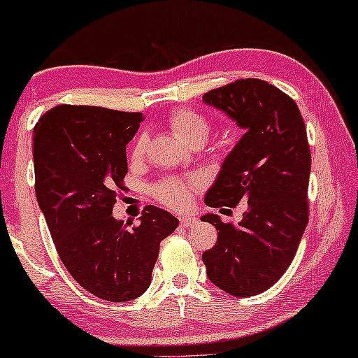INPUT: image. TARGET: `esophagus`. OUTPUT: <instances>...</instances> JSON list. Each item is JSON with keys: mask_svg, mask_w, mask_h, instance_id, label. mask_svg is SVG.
I'll use <instances>...</instances> for the list:
<instances>
[{"mask_svg": "<svg viewBox=\"0 0 358 358\" xmlns=\"http://www.w3.org/2000/svg\"><path fill=\"white\" fill-rule=\"evenodd\" d=\"M194 223H196V218H194V216H180V225H182L183 229L192 227Z\"/></svg>", "mask_w": 358, "mask_h": 358, "instance_id": "esophagus-1", "label": "esophagus"}]
</instances>
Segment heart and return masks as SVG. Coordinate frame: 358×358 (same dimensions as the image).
I'll return each instance as SVG.
<instances>
[{"mask_svg":"<svg viewBox=\"0 0 358 358\" xmlns=\"http://www.w3.org/2000/svg\"><path fill=\"white\" fill-rule=\"evenodd\" d=\"M169 124H171L173 133L180 142L185 145L192 142H204L209 135V122L196 110L190 109H176L169 115ZM147 138L145 136H138L133 145L131 156L140 157L145 152ZM196 182H180V180H166L159 185L154 187V196L159 201L164 202L166 206L175 209H182L189 206L190 197H192V190L196 189Z\"/></svg>","mask_w":358,"mask_h":358,"instance_id":"heart-1","label":"heart"}]
</instances>
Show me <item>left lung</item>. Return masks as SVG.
Instances as JSON below:
<instances>
[{
  "label": "left lung",
  "instance_id": "left-lung-1",
  "mask_svg": "<svg viewBox=\"0 0 358 358\" xmlns=\"http://www.w3.org/2000/svg\"><path fill=\"white\" fill-rule=\"evenodd\" d=\"M225 112L244 135L223 161L204 202L211 208L248 201L237 225L204 215L218 230L204 251L206 273L237 298L272 287L296 255L308 223L310 156L301 112L291 96L262 79H239L202 96Z\"/></svg>",
  "mask_w": 358,
  "mask_h": 358
}]
</instances>
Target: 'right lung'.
Here are the masks:
<instances>
[{"mask_svg":"<svg viewBox=\"0 0 358 358\" xmlns=\"http://www.w3.org/2000/svg\"><path fill=\"white\" fill-rule=\"evenodd\" d=\"M142 119V112L57 106L32 135L36 199L60 259L79 286L106 301L147 291L159 244L178 227L156 206L143 209L133 230L112 216L128 173L126 145Z\"/></svg>","mask_w":358,"mask_h":358,"instance_id":"1","label":"right lung"}]
</instances>
